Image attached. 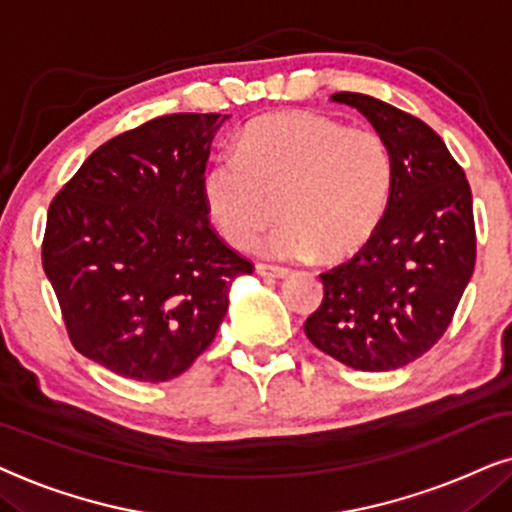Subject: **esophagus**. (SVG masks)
I'll return each mask as SVG.
<instances>
[{
  "instance_id": "esophagus-1",
  "label": "esophagus",
  "mask_w": 512,
  "mask_h": 512,
  "mask_svg": "<svg viewBox=\"0 0 512 512\" xmlns=\"http://www.w3.org/2000/svg\"><path fill=\"white\" fill-rule=\"evenodd\" d=\"M255 271L260 276H269V278H285L290 274V269L285 267H274V264H264V262H257L255 264Z\"/></svg>"
}]
</instances>
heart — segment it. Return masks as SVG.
<instances>
[{"instance_id": "1", "label": "heart", "mask_w": 512, "mask_h": 512, "mask_svg": "<svg viewBox=\"0 0 512 512\" xmlns=\"http://www.w3.org/2000/svg\"><path fill=\"white\" fill-rule=\"evenodd\" d=\"M393 159L377 131L313 112L269 114L238 135L203 177V199L220 234L248 248L278 217L264 250L290 260L358 252L384 220Z\"/></svg>"}]
</instances>
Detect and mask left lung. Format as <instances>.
<instances>
[{"label": "left lung", "instance_id": "obj_1", "mask_svg": "<svg viewBox=\"0 0 512 512\" xmlns=\"http://www.w3.org/2000/svg\"><path fill=\"white\" fill-rule=\"evenodd\" d=\"M370 121L393 159L384 220L351 260L320 274L309 342L339 363L388 372L424 356L452 323L475 269L466 173L424 121L363 93H335Z\"/></svg>", "mask_w": 512, "mask_h": 512}]
</instances>
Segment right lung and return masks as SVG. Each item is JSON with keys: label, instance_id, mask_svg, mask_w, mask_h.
<instances>
[{"label": "right lung", "instance_id": "1", "mask_svg": "<svg viewBox=\"0 0 512 512\" xmlns=\"http://www.w3.org/2000/svg\"><path fill=\"white\" fill-rule=\"evenodd\" d=\"M229 114H166L100 145L53 196L42 264L81 356L138 381L208 349L252 262L208 220L203 177Z\"/></svg>", "mask_w": 512, "mask_h": 512}]
</instances>
